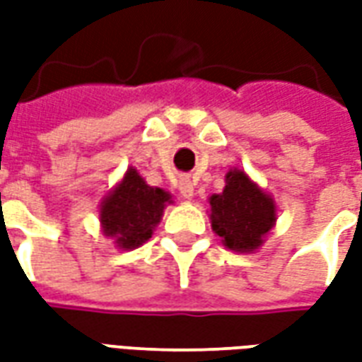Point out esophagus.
<instances>
[{
  "label": "esophagus",
  "instance_id": "esophagus-1",
  "mask_svg": "<svg viewBox=\"0 0 362 362\" xmlns=\"http://www.w3.org/2000/svg\"><path fill=\"white\" fill-rule=\"evenodd\" d=\"M178 189H180L182 197H186V199H192L194 197V182L189 180V178H182L178 182Z\"/></svg>",
  "mask_w": 362,
  "mask_h": 362
}]
</instances>
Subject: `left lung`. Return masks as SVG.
<instances>
[{
    "label": "left lung",
    "instance_id": "8db88e82",
    "mask_svg": "<svg viewBox=\"0 0 362 362\" xmlns=\"http://www.w3.org/2000/svg\"><path fill=\"white\" fill-rule=\"evenodd\" d=\"M211 228L228 250L256 252L275 225V202L244 170H228L225 189L209 197Z\"/></svg>",
    "mask_w": 362,
    "mask_h": 362
}]
</instances>
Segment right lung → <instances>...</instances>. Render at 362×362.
<instances>
[{
	"instance_id": "right-lung-1",
	"label": "right lung",
	"mask_w": 362,
	"mask_h": 362,
	"mask_svg": "<svg viewBox=\"0 0 362 362\" xmlns=\"http://www.w3.org/2000/svg\"><path fill=\"white\" fill-rule=\"evenodd\" d=\"M166 204L173 196L153 188L135 168H127L124 178L100 204V227L122 250H134L147 243L160 223Z\"/></svg>"
}]
</instances>
